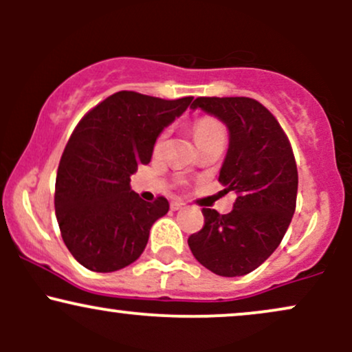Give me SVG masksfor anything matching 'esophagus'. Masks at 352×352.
I'll use <instances>...</instances> for the list:
<instances>
[{
	"instance_id": "obj_1",
	"label": "esophagus",
	"mask_w": 352,
	"mask_h": 352,
	"mask_svg": "<svg viewBox=\"0 0 352 352\" xmlns=\"http://www.w3.org/2000/svg\"><path fill=\"white\" fill-rule=\"evenodd\" d=\"M170 208L173 210V212H177V210H182V208H185V204L182 200H173L172 204H170Z\"/></svg>"
}]
</instances>
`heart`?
<instances>
[{"label":"heart","mask_w":352,"mask_h":352,"mask_svg":"<svg viewBox=\"0 0 352 352\" xmlns=\"http://www.w3.org/2000/svg\"><path fill=\"white\" fill-rule=\"evenodd\" d=\"M217 134H223V129H221V125L218 124L215 119L204 117V119H199L195 124H193V137H195V142ZM160 142H162V139L159 140V144L157 145H160Z\"/></svg>","instance_id":"heart-1"}]
</instances>
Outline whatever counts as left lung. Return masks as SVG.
Here are the masks:
<instances>
[{
	"label": "left lung",
	"mask_w": 352,
	"mask_h": 352,
	"mask_svg": "<svg viewBox=\"0 0 352 352\" xmlns=\"http://www.w3.org/2000/svg\"><path fill=\"white\" fill-rule=\"evenodd\" d=\"M228 129V151L218 182L235 192L233 210L204 208L205 225L188 236L200 265L220 276H243L281 243L296 208L298 170L288 137L272 112L250 98H197Z\"/></svg>",
	"instance_id": "1"
}]
</instances>
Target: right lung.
Segmentation results:
<instances>
[{"label":"right lung","instance_id":"1","mask_svg":"<svg viewBox=\"0 0 352 352\" xmlns=\"http://www.w3.org/2000/svg\"><path fill=\"white\" fill-rule=\"evenodd\" d=\"M192 99L120 91L89 111L74 129L60 157L54 207L64 243L84 268L117 272L142 254L168 201L164 197L144 201L131 188V175L151 162L159 135Z\"/></svg>","mask_w":352,"mask_h":352}]
</instances>
